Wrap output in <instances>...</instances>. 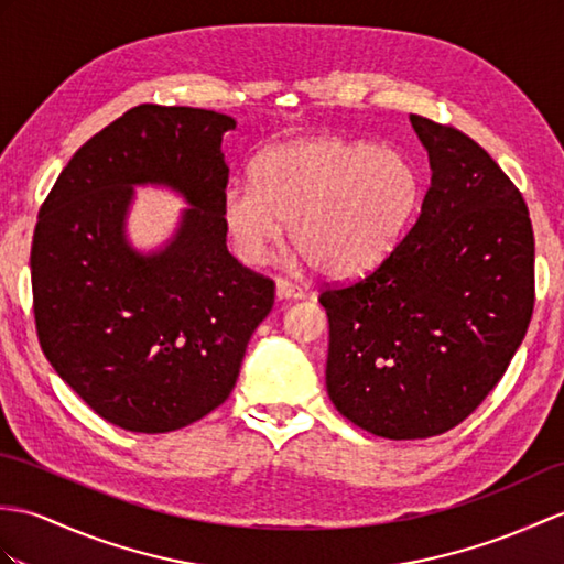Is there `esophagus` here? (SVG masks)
I'll return each instance as SVG.
<instances>
[{
  "mask_svg": "<svg viewBox=\"0 0 564 564\" xmlns=\"http://www.w3.org/2000/svg\"><path fill=\"white\" fill-rule=\"evenodd\" d=\"M276 297L279 300H300V297H305V291L300 285L291 283V281L279 279L276 281Z\"/></svg>",
  "mask_w": 564,
  "mask_h": 564,
  "instance_id": "34e87169",
  "label": "esophagus"
}]
</instances>
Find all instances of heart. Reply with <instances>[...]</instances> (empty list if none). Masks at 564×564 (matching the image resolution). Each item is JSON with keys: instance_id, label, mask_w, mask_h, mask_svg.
<instances>
[{"instance_id": "1", "label": "heart", "mask_w": 564, "mask_h": 564, "mask_svg": "<svg viewBox=\"0 0 564 564\" xmlns=\"http://www.w3.org/2000/svg\"><path fill=\"white\" fill-rule=\"evenodd\" d=\"M254 185L223 194V220L245 264H264L283 220L300 257L324 276L375 267L413 214L421 175L397 149L336 137L279 143L259 155Z\"/></svg>"}]
</instances>
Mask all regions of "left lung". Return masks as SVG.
<instances>
[{
  "label": "left lung",
  "mask_w": 564,
  "mask_h": 564,
  "mask_svg": "<svg viewBox=\"0 0 564 564\" xmlns=\"http://www.w3.org/2000/svg\"><path fill=\"white\" fill-rule=\"evenodd\" d=\"M430 187L411 230L356 283L326 288V391L387 440L459 425L500 382L533 312L529 208L486 149L421 115Z\"/></svg>",
  "instance_id": "obj_1"
}]
</instances>
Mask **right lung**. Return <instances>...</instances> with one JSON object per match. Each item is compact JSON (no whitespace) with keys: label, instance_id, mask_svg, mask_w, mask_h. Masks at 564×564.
<instances>
[{"label":"right lung","instance_id":"add662e5","mask_svg":"<svg viewBox=\"0 0 564 564\" xmlns=\"http://www.w3.org/2000/svg\"><path fill=\"white\" fill-rule=\"evenodd\" d=\"M230 115L139 105L88 139L37 214L33 312L45 358L102 421L173 432L230 397L273 281L226 247ZM191 206L159 251L126 238L133 187Z\"/></svg>","mask_w":564,"mask_h":564}]
</instances>
